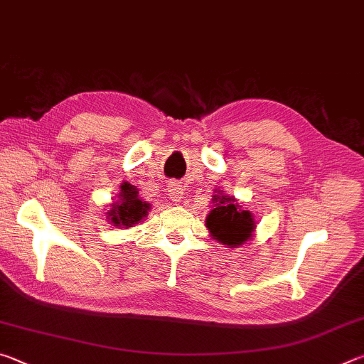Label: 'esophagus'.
Listing matches in <instances>:
<instances>
[{"instance_id":"34e87169","label":"esophagus","mask_w":364,"mask_h":364,"mask_svg":"<svg viewBox=\"0 0 364 364\" xmlns=\"http://www.w3.org/2000/svg\"><path fill=\"white\" fill-rule=\"evenodd\" d=\"M168 196H170V199L173 200V202H180L181 196H183L181 184L176 183V181H171V183L168 184Z\"/></svg>"}]
</instances>
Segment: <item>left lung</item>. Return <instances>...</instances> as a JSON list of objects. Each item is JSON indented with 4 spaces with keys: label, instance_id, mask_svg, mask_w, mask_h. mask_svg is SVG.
<instances>
[{
    "label": "left lung",
    "instance_id": "8db88e82",
    "mask_svg": "<svg viewBox=\"0 0 364 364\" xmlns=\"http://www.w3.org/2000/svg\"><path fill=\"white\" fill-rule=\"evenodd\" d=\"M212 202L213 210L205 218L210 236L230 249L249 241L255 231V220L252 213L234 204V197L226 196L223 191H217Z\"/></svg>",
    "mask_w": 364,
    "mask_h": 364
}]
</instances>
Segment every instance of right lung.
<instances>
[{
	"instance_id": "1",
	"label": "right lung",
	"mask_w": 364,
	"mask_h": 364,
	"mask_svg": "<svg viewBox=\"0 0 364 364\" xmlns=\"http://www.w3.org/2000/svg\"><path fill=\"white\" fill-rule=\"evenodd\" d=\"M149 204L139 199L136 186L130 183H122L119 200L110 204V210H107V220L114 226L119 228H132L138 225L149 212Z\"/></svg>"
}]
</instances>
